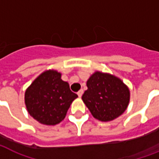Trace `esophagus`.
<instances>
[{
	"mask_svg": "<svg viewBox=\"0 0 159 159\" xmlns=\"http://www.w3.org/2000/svg\"><path fill=\"white\" fill-rule=\"evenodd\" d=\"M83 93H84L83 89H80V90H79V92L77 93V94H78L79 97H81L82 96V94H83Z\"/></svg>",
	"mask_w": 159,
	"mask_h": 159,
	"instance_id": "1",
	"label": "esophagus"
}]
</instances>
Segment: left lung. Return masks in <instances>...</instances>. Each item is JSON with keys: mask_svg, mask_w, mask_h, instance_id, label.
I'll list each match as a JSON object with an SVG mask.
<instances>
[{"mask_svg": "<svg viewBox=\"0 0 159 159\" xmlns=\"http://www.w3.org/2000/svg\"><path fill=\"white\" fill-rule=\"evenodd\" d=\"M87 87L82 99L95 119L111 121L126 110L129 89L116 76L96 71L87 80Z\"/></svg>", "mask_w": 159, "mask_h": 159, "instance_id": "left-lung-1", "label": "left lung"}]
</instances>
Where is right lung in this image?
Wrapping results in <instances>:
<instances>
[{
	"label": "right lung",
	"instance_id": "add662e5",
	"mask_svg": "<svg viewBox=\"0 0 159 159\" xmlns=\"http://www.w3.org/2000/svg\"><path fill=\"white\" fill-rule=\"evenodd\" d=\"M78 97L61 80V74L49 70L40 74L25 93L30 115L39 123L55 125L65 119L72 102Z\"/></svg>",
	"mask_w": 159,
	"mask_h": 159
}]
</instances>
